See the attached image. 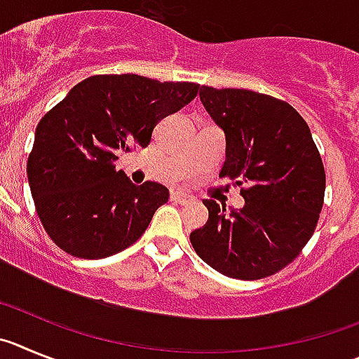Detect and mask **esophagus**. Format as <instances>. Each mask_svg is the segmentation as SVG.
<instances>
[{"label": "esophagus", "instance_id": "obj_1", "mask_svg": "<svg viewBox=\"0 0 359 359\" xmlns=\"http://www.w3.org/2000/svg\"><path fill=\"white\" fill-rule=\"evenodd\" d=\"M172 200L175 203H180V205H187V203L193 202V196L186 195V193H182V191H173L172 193Z\"/></svg>", "mask_w": 359, "mask_h": 359}]
</instances>
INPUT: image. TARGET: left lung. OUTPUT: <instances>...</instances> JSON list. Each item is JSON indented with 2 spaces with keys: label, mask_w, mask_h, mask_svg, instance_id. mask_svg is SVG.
Listing matches in <instances>:
<instances>
[{
  "label": "left lung",
  "mask_w": 359,
  "mask_h": 359,
  "mask_svg": "<svg viewBox=\"0 0 359 359\" xmlns=\"http://www.w3.org/2000/svg\"><path fill=\"white\" fill-rule=\"evenodd\" d=\"M205 111L224 128V168L245 205L225 211L203 200L208 224L189 234L193 248L232 279L270 277L299 256L315 232L325 170L308 123L284 100L248 89L200 87Z\"/></svg>",
  "instance_id": "obj_1"
}]
</instances>
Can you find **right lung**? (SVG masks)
<instances>
[{
  "mask_svg": "<svg viewBox=\"0 0 359 359\" xmlns=\"http://www.w3.org/2000/svg\"><path fill=\"white\" fill-rule=\"evenodd\" d=\"M193 82L95 75L44 114L27 163L35 211L53 243L82 259L114 256L140 240L168 187L134 186L119 151L150 144L161 119L195 100Z\"/></svg>",
  "mask_w": 359,
  "mask_h": 359,
  "instance_id": "1",
  "label": "right lung"
}]
</instances>
